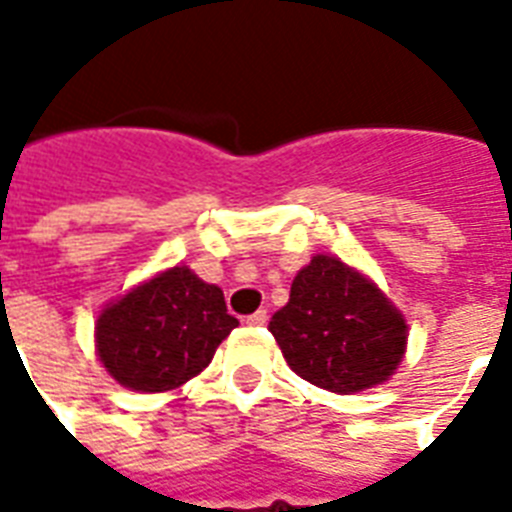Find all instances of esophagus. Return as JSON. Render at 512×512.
Returning <instances> with one entry per match:
<instances>
[{"label":"esophagus","instance_id":"esophagus-1","mask_svg":"<svg viewBox=\"0 0 512 512\" xmlns=\"http://www.w3.org/2000/svg\"><path fill=\"white\" fill-rule=\"evenodd\" d=\"M249 324V327H265V324H268V313L265 311H255L252 313V316H247V319H244Z\"/></svg>","mask_w":512,"mask_h":512}]
</instances>
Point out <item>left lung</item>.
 Listing matches in <instances>:
<instances>
[{
  "label": "left lung",
  "instance_id": "obj_1",
  "mask_svg": "<svg viewBox=\"0 0 512 512\" xmlns=\"http://www.w3.org/2000/svg\"><path fill=\"white\" fill-rule=\"evenodd\" d=\"M271 335L303 380L332 393L380 385L406 350V321L388 297L337 257L316 255L273 313Z\"/></svg>",
  "mask_w": 512,
  "mask_h": 512
}]
</instances>
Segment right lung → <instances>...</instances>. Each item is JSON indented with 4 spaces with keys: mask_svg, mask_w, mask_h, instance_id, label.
<instances>
[{
    "mask_svg": "<svg viewBox=\"0 0 512 512\" xmlns=\"http://www.w3.org/2000/svg\"><path fill=\"white\" fill-rule=\"evenodd\" d=\"M236 327L223 289L175 265L108 305L95 324V342L116 382L162 393L196 377Z\"/></svg>",
    "mask_w": 512,
    "mask_h": 512,
    "instance_id": "1",
    "label": "right lung"
}]
</instances>
